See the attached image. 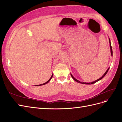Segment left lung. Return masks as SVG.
Listing matches in <instances>:
<instances>
[{"mask_svg": "<svg viewBox=\"0 0 122 122\" xmlns=\"http://www.w3.org/2000/svg\"><path fill=\"white\" fill-rule=\"evenodd\" d=\"M109 43H110V48H111V55L112 56V46H111V41H110V40H109ZM109 68H108V69H107V71H106L105 73H104V74H103V75L101 77H100V78H99V79H98L97 80H96V81H93V82H89V83H87V82H81V81H78V80H77L75 78H74L73 76H72V75L71 74H71V77H72V78L75 81H77V82H79V83H81V84H88V85H90V84H94V83H95V82H96L97 81H99V80H101L102 78L106 74H107V72H108V70H109Z\"/></svg>", "mask_w": 122, "mask_h": 122, "instance_id": "1", "label": "left lung"}]
</instances>
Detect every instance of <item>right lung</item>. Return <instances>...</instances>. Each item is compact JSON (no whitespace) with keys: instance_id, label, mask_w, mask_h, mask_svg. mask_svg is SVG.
<instances>
[{"instance_id":"1","label":"right lung","mask_w":122,"mask_h":122,"mask_svg":"<svg viewBox=\"0 0 122 122\" xmlns=\"http://www.w3.org/2000/svg\"><path fill=\"white\" fill-rule=\"evenodd\" d=\"M53 76V74H52V76H51V78H50V79H49L48 81H47L46 82H45V83H44V84H41V85H37V86H41V85H45V84H47V83H48V82L50 81L51 80V78H52Z\"/></svg>"}]
</instances>
